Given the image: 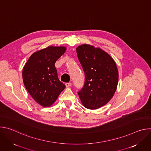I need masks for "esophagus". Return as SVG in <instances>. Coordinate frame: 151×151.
Instances as JSON below:
<instances>
[{"mask_svg":"<svg viewBox=\"0 0 151 151\" xmlns=\"http://www.w3.org/2000/svg\"><path fill=\"white\" fill-rule=\"evenodd\" d=\"M65 85H66V87H70V86L72 85V83L70 82H68V83H65Z\"/></svg>","mask_w":151,"mask_h":151,"instance_id":"1","label":"esophagus"}]
</instances>
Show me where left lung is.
Returning <instances> with one entry per match:
<instances>
[{"mask_svg":"<svg viewBox=\"0 0 151 151\" xmlns=\"http://www.w3.org/2000/svg\"><path fill=\"white\" fill-rule=\"evenodd\" d=\"M85 73V82L78 93L83 106L97 109L113 97L118 83V70L112 57L100 48L82 44L76 48Z\"/></svg>","mask_w":151,"mask_h":151,"instance_id":"1","label":"left lung"}]
</instances>
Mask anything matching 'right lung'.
<instances>
[{"label":"right lung","instance_id":"1","mask_svg":"<svg viewBox=\"0 0 151 151\" xmlns=\"http://www.w3.org/2000/svg\"><path fill=\"white\" fill-rule=\"evenodd\" d=\"M66 51L65 47L49 46L35 52L23 69V79L30 95L43 107L51 106L66 86L58 78L56 61Z\"/></svg>","mask_w":151,"mask_h":151}]
</instances>
